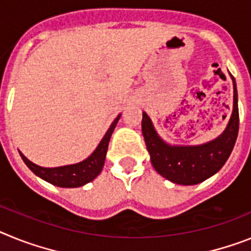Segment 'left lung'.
<instances>
[{
    "label": "left lung",
    "mask_w": 251,
    "mask_h": 251,
    "mask_svg": "<svg viewBox=\"0 0 251 251\" xmlns=\"http://www.w3.org/2000/svg\"><path fill=\"white\" fill-rule=\"evenodd\" d=\"M232 112L225 130L216 139L200 145H172L160 138L147 112H143L141 130L150 160L156 172L176 184L193 186L203 182L224 167L234 149L239 132V107L235 78Z\"/></svg>",
    "instance_id": "obj_1"
}]
</instances>
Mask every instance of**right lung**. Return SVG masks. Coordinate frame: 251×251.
<instances>
[{"instance_id":"add662e5","label":"right lung","mask_w":251,"mask_h":251,"mask_svg":"<svg viewBox=\"0 0 251 251\" xmlns=\"http://www.w3.org/2000/svg\"><path fill=\"white\" fill-rule=\"evenodd\" d=\"M120 117H121V113L113 120V123L111 124L107 132L104 134V136L100 141L95 151L88 158H86L79 163H75V164L62 165V167L54 168L40 167V165L35 164L31 160H29L21 151L19 152H20L24 163L27 165L30 171L35 176H38L39 178L44 179L45 182L54 184L56 187H62V188H77V187H82L87 184V183L92 182L101 173L104 164V159H106V154H107V148L111 135H112L113 130H115L117 123H119Z\"/></svg>"}]
</instances>
